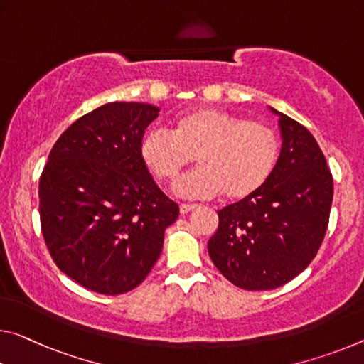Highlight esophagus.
Masks as SVG:
<instances>
[{"mask_svg": "<svg viewBox=\"0 0 364 364\" xmlns=\"http://www.w3.org/2000/svg\"><path fill=\"white\" fill-rule=\"evenodd\" d=\"M196 207H198V205H194V204H181L180 205V213H181V215H186V213L193 212Z\"/></svg>", "mask_w": 364, "mask_h": 364, "instance_id": "esophagus-1", "label": "esophagus"}]
</instances>
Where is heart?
I'll list each match as a JSON object with an SVG mask.
<instances>
[{
  "label": "heart",
  "mask_w": 364,
  "mask_h": 364,
  "mask_svg": "<svg viewBox=\"0 0 364 364\" xmlns=\"http://www.w3.org/2000/svg\"><path fill=\"white\" fill-rule=\"evenodd\" d=\"M139 155L146 168L168 186H175L196 157L200 168L178 184V194L207 199L223 193L230 200H241L270 180L279 164L280 137L264 121L196 108L178 114L171 132H146Z\"/></svg>",
  "instance_id": "heart-1"
}]
</instances>
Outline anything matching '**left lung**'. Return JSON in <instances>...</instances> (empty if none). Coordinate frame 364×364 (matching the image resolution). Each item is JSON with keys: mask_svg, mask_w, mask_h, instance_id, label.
<instances>
[{"mask_svg": "<svg viewBox=\"0 0 364 364\" xmlns=\"http://www.w3.org/2000/svg\"><path fill=\"white\" fill-rule=\"evenodd\" d=\"M279 114L282 151L261 191L218 210L209 256L225 279L250 291L285 285L308 267L324 240L332 173L313 134Z\"/></svg>", "mask_w": 364, "mask_h": 364, "instance_id": "obj_1", "label": "left lung"}]
</instances>
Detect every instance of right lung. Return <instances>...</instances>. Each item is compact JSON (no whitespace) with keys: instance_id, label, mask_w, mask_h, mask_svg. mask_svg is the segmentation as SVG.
I'll return each instance as SVG.
<instances>
[{"instance_id":"obj_1","label":"right lung","mask_w":364,"mask_h":364,"mask_svg":"<svg viewBox=\"0 0 364 364\" xmlns=\"http://www.w3.org/2000/svg\"><path fill=\"white\" fill-rule=\"evenodd\" d=\"M157 117L149 103H105L74 121L48 155L38 184L45 243L87 290L121 295L141 285L180 213L139 155Z\"/></svg>"}]
</instances>
